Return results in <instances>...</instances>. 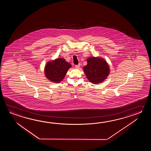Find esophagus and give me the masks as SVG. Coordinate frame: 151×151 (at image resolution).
<instances>
[{"mask_svg": "<svg viewBox=\"0 0 151 151\" xmlns=\"http://www.w3.org/2000/svg\"><path fill=\"white\" fill-rule=\"evenodd\" d=\"M80 64L77 65L75 66V68L78 69V68H80Z\"/></svg>", "mask_w": 151, "mask_h": 151, "instance_id": "obj_1", "label": "esophagus"}]
</instances>
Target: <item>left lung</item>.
Segmentation results:
<instances>
[{"label": "left lung", "mask_w": 151, "mask_h": 151, "mask_svg": "<svg viewBox=\"0 0 151 151\" xmlns=\"http://www.w3.org/2000/svg\"><path fill=\"white\" fill-rule=\"evenodd\" d=\"M87 64L83 68L87 79L94 84L104 82L110 72L109 64L103 58L90 57L87 59Z\"/></svg>", "instance_id": "8db88e82"}]
</instances>
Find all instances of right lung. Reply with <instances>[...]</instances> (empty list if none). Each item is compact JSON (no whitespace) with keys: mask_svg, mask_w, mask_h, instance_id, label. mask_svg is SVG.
Wrapping results in <instances>:
<instances>
[{"mask_svg":"<svg viewBox=\"0 0 151 151\" xmlns=\"http://www.w3.org/2000/svg\"><path fill=\"white\" fill-rule=\"evenodd\" d=\"M71 64L63 58H58L48 61L45 65L44 74L45 77L53 83H59L64 79Z\"/></svg>","mask_w":151,"mask_h":151,"instance_id":"1","label":"right lung"}]
</instances>
